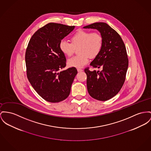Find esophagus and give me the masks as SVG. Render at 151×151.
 <instances>
[{"label": "esophagus", "mask_w": 151, "mask_h": 151, "mask_svg": "<svg viewBox=\"0 0 151 151\" xmlns=\"http://www.w3.org/2000/svg\"><path fill=\"white\" fill-rule=\"evenodd\" d=\"M77 71H78V72H81V71H83V70H82V69H80V68H78V69H77Z\"/></svg>", "instance_id": "1"}]
</instances>
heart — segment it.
<instances>
[{"instance_id":"heart-1","label":"heart","mask_w":151,"mask_h":151,"mask_svg":"<svg viewBox=\"0 0 151 151\" xmlns=\"http://www.w3.org/2000/svg\"><path fill=\"white\" fill-rule=\"evenodd\" d=\"M71 43L65 40H61L59 44L60 51L66 56L70 57L75 49H78V55L74 56L68 60L70 67L81 68L86 64L89 58L97 57L103 47V37L100 32L97 31L79 30L73 34L70 37Z\"/></svg>"}]
</instances>
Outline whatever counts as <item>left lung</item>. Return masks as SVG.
<instances>
[{"label":"left lung","mask_w":151,"mask_h":151,"mask_svg":"<svg viewBox=\"0 0 151 151\" xmlns=\"http://www.w3.org/2000/svg\"><path fill=\"white\" fill-rule=\"evenodd\" d=\"M83 28L97 29L104 40L100 53L90 64L102 70L85 69L88 93L96 100H108L119 92L125 80L128 58L125 44L120 35L106 23H94Z\"/></svg>","instance_id":"1"}]
</instances>
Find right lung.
<instances>
[{
	"instance_id": "add662e5",
	"label": "right lung",
	"mask_w": 151,
	"mask_h": 151,
	"mask_svg": "<svg viewBox=\"0 0 151 151\" xmlns=\"http://www.w3.org/2000/svg\"><path fill=\"white\" fill-rule=\"evenodd\" d=\"M75 26L49 23L37 31L31 38L26 51L27 77L31 86L42 98L50 102L65 100L77 70L66 66V59L60 51V40Z\"/></svg>"
}]
</instances>
